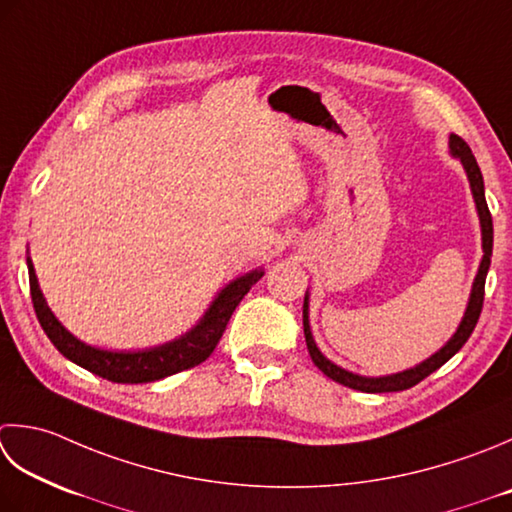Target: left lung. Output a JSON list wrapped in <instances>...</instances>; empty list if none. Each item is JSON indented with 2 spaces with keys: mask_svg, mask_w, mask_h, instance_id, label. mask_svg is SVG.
<instances>
[{
  "mask_svg": "<svg viewBox=\"0 0 512 512\" xmlns=\"http://www.w3.org/2000/svg\"><path fill=\"white\" fill-rule=\"evenodd\" d=\"M450 150H453V155H457L462 159V164L468 173L470 179V188H473V197H475V204L479 210V222H482V242H484V259H482V266H479V273L475 277V284H473V293H470V302L466 308V315L462 319V324H459L457 333L453 335V339L435 353L430 359H426L424 364H419L410 370H404V373H397V375H388V377H359L348 373V370L335 366L333 362H328V359L319 353V348L315 346V339L310 335V326H308V297L304 299V335H306V346H308V353L313 357L315 366L322 370L326 377L333 379V382L348 386L353 390H362V393H397V390H406V388H413L415 384L422 382L428 375H433L437 368H442L450 357H453L459 348H462L468 337L473 335V330L479 322V315H482V308H484V286H486V273L490 268V255H493V217H490V210L486 204V197H484V177H482V170L477 166V159L473 155V150L464 142L459 135H450Z\"/></svg>",
  "mask_w": 512,
  "mask_h": 512,
  "instance_id": "8db88e82",
  "label": "left lung"
}]
</instances>
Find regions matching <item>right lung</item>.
<instances>
[{"mask_svg": "<svg viewBox=\"0 0 512 512\" xmlns=\"http://www.w3.org/2000/svg\"><path fill=\"white\" fill-rule=\"evenodd\" d=\"M262 270H253L244 277L235 279L233 284H228L219 297L208 308L202 322H199L188 335L175 342L137 350V353H110V350H99L93 346H86L79 342L68 330L57 322L55 315L50 313V308L44 302L42 290L37 286V277L33 264L28 259V282H30V297H33L35 315L42 324L44 333L48 335L53 346L68 357L70 362L82 366L90 373L108 379L115 384H148L164 379L168 375L182 373V370L193 368L197 364L206 362L217 348L219 339H222L224 330L230 322V315L235 313V308L242 302L244 295L253 288L259 279H262Z\"/></svg>", "mask_w": 512, "mask_h": 512, "instance_id": "right-lung-1", "label": "right lung"}]
</instances>
